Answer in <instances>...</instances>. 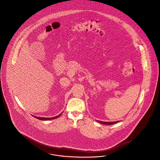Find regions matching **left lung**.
<instances>
[{"instance_id": "obj_1", "label": "left lung", "mask_w": 160, "mask_h": 160, "mask_svg": "<svg viewBox=\"0 0 160 160\" xmlns=\"http://www.w3.org/2000/svg\"><path fill=\"white\" fill-rule=\"evenodd\" d=\"M100 123H103V124H105V125H112V124H114V123H118L119 122V121H115V122H102V121H98Z\"/></svg>"}]
</instances>
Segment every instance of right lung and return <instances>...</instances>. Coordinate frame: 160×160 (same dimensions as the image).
Returning <instances> with one entry per match:
<instances>
[{
    "label": "right lung",
    "instance_id": "right-lung-1",
    "mask_svg": "<svg viewBox=\"0 0 160 160\" xmlns=\"http://www.w3.org/2000/svg\"><path fill=\"white\" fill-rule=\"evenodd\" d=\"M62 112L59 114L58 116H57L55 117H52V118H42V117H37V116H34L35 118H37L38 119H39L41 121H49V120H52L54 119H57L58 118L59 116H60L62 115Z\"/></svg>",
    "mask_w": 160,
    "mask_h": 160
}]
</instances>
